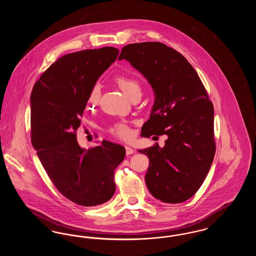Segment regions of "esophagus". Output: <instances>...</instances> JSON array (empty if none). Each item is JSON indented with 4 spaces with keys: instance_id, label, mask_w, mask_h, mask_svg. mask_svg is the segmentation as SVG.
Listing matches in <instances>:
<instances>
[{
    "instance_id": "34e87169",
    "label": "esophagus",
    "mask_w": 256,
    "mask_h": 256,
    "mask_svg": "<svg viewBox=\"0 0 256 256\" xmlns=\"http://www.w3.org/2000/svg\"><path fill=\"white\" fill-rule=\"evenodd\" d=\"M134 150L130 148V146H126V156H130V154H134Z\"/></svg>"
}]
</instances>
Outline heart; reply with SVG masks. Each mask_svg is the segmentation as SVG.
<instances>
[{
    "instance_id": "heart-1",
    "label": "heart",
    "mask_w": 256,
    "mask_h": 256,
    "mask_svg": "<svg viewBox=\"0 0 256 256\" xmlns=\"http://www.w3.org/2000/svg\"><path fill=\"white\" fill-rule=\"evenodd\" d=\"M116 82L118 84V86H120V88L122 89V92L126 95V96H132L134 93H141V86L140 82L135 80L134 78H128V76H118L115 78ZM100 96V87L98 84H95L92 87L89 96H88V104L95 106L97 104L98 100ZM111 132L120 137H128L130 135V130L128 128L126 124L119 122L116 124L112 128Z\"/></svg>"
}]
</instances>
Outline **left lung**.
<instances>
[{"label":"left lung","mask_w":256,"mask_h":256,"mask_svg":"<svg viewBox=\"0 0 256 256\" xmlns=\"http://www.w3.org/2000/svg\"><path fill=\"white\" fill-rule=\"evenodd\" d=\"M118 60L128 61L154 92L141 135L168 136L163 148L138 150L150 160L146 187L163 202H183L204 182L216 152L214 108L204 86L182 54L160 42L128 44Z\"/></svg>","instance_id":"left-lung-1"}]
</instances>
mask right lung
<instances>
[{"label":"right lung","instance_id":"right-lung-1","mask_svg":"<svg viewBox=\"0 0 256 256\" xmlns=\"http://www.w3.org/2000/svg\"><path fill=\"white\" fill-rule=\"evenodd\" d=\"M118 54L113 47L65 54L42 74L30 95L32 143L38 158L61 194L82 206L110 200L114 170L126 156L124 146L106 140L86 150L76 132L92 87Z\"/></svg>","mask_w":256,"mask_h":256}]
</instances>
